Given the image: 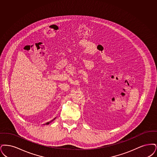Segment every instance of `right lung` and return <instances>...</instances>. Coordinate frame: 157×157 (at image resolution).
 I'll list each match as a JSON object with an SVG mask.
<instances>
[{"instance_id":"1","label":"right lung","mask_w":157,"mask_h":157,"mask_svg":"<svg viewBox=\"0 0 157 157\" xmlns=\"http://www.w3.org/2000/svg\"><path fill=\"white\" fill-rule=\"evenodd\" d=\"M49 123H50V122H49ZM49 123H46V124H49Z\"/></svg>"}]
</instances>
